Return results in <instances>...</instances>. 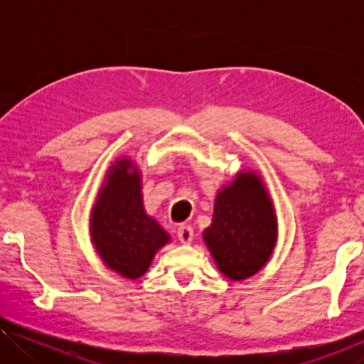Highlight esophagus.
Wrapping results in <instances>:
<instances>
[{
    "label": "esophagus",
    "instance_id": "34e87169",
    "mask_svg": "<svg viewBox=\"0 0 364 364\" xmlns=\"http://www.w3.org/2000/svg\"><path fill=\"white\" fill-rule=\"evenodd\" d=\"M176 234H178V239H180L181 244H191V241H193V237H194V231L189 225H181L180 228H178Z\"/></svg>",
    "mask_w": 364,
    "mask_h": 364
}]
</instances>
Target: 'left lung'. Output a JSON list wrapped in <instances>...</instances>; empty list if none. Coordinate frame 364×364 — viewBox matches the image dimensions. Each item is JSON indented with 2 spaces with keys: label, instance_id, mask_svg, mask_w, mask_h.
Segmentation results:
<instances>
[{
  "label": "left lung",
  "instance_id": "1",
  "mask_svg": "<svg viewBox=\"0 0 364 364\" xmlns=\"http://www.w3.org/2000/svg\"><path fill=\"white\" fill-rule=\"evenodd\" d=\"M202 239L228 279L244 281L264 268L278 242V217L258 171L239 170L217 191Z\"/></svg>",
  "mask_w": 364,
  "mask_h": 364
}]
</instances>
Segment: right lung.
<instances>
[{"label": "right lung", "mask_w": 364, "mask_h": 364, "mask_svg": "<svg viewBox=\"0 0 364 364\" xmlns=\"http://www.w3.org/2000/svg\"><path fill=\"white\" fill-rule=\"evenodd\" d=\"M90 241L104 267L127 279L149 269L170 234L147 215L143 175L132 157H117L106 171L90 213Z\"/></svg>", "instance_id": "right-lung-1"}]
</instances>
